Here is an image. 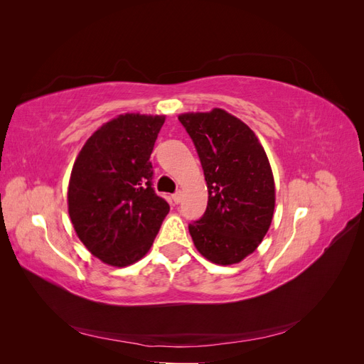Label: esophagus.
Masks as SVG:
<instances>
[{"label": "esophagus", "mask_w": 364, "mask_h": 364, "mask_svg": "<svg viewBox=\"0 0 364 364\" xmlns=\"http://www.w3.org/2000/svg\"><path fill=\"white\" fill-rule=\"evenodd\" d=\"M181 200H182V193L181 191H178V193H174L173 194V202L178 205V203H181Z\"/></svg>", "instance_id": "34e87169"}]
</instances>
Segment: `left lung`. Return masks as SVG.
Here are the masks:
<instances>
[{"label": "left lung", "mask_w": 364, "mask_h": 364, "mask_svg": "<svg viewBox=\"0 0 364 364\" xmlns=\"http://www.w3.org/2000/svg\"><path fill=\"white\" fill-rule=\"evenodd\" d=\"M208 186L205 214L188 225L196 249L220 266L240 262L267 234L274 182L266 151L247 124L223 109L179 115Z\"/></svg>", "instance_id": "left-lung-1"}]
</instances>
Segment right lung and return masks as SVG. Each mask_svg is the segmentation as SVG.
<instances>
[{"mask_svg": "<svg viewBox=\"0 0 364 364\" xmlns=\"http://www.w3.org/2000/svg\"><path fill=\"white\" fill-rule=\"evenodd\" d=\"M164 121V115H118L94 132L74 162L70 218L86 249L109 266L144 257L170 211L151 186L150 155Z\"/></svg>", "mask_w": 364, "mask_h": 364, "instance_id": "add662e5", "label": "right lung"}]
</instances>
